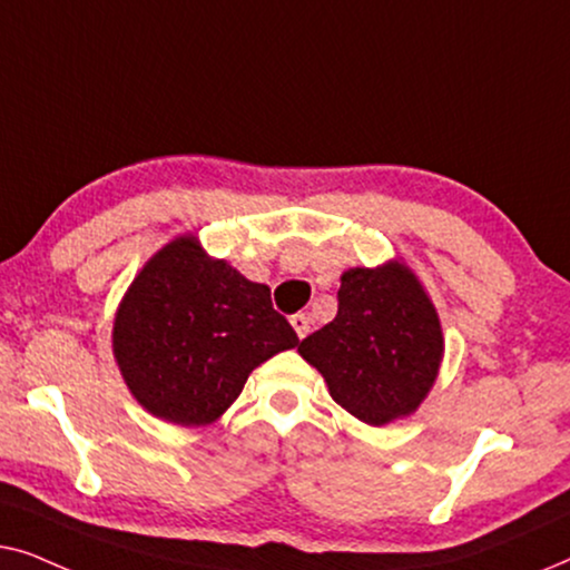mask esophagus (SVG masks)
Segmentation results:
<instances>
[{"label": "esophagus", "mask_w": 570, "mask_h": 570, "mask_svg": "<svg viewBox=\"0 0 570 570\" xmlns=\"http://www.w3.org/2000/svg\"><path fill=\"white\" fill-rule=\"evenodd\" d=\"M291 324H293V330H295V334H298L301 340L306 337L308 330H311V322H308L306 314H293L291 316Z\"/></svg>", "instance_id": "obj_1"}]
</instances>
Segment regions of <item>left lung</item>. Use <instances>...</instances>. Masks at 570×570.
<instances>
[{"label":"left lung","instance_id":"8db88e82","mask_svg":"<svg viewBox=\"0 0 570 570\" xmlns=\"http://www.w3.org/2000/svg\"><path fill=\"white\" fill-rule=\"evenodd\" d=\"M337 316L298 345L332 400L368 425L407 417L431 392L443 334L431 298L402 262L342 275Z\"/></svg>","mask_w":570,"mask_h":570}]
</instances>
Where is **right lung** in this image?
<instances>
[{"label":"right lung","instance_id":"1","mask_svg":"<svg viewBox=\"0 0 570 570\" xmlns=\"http://www.w3.org/2000/svg\"><path fill=\"white\" fill-rule=\"evenodd\" d=\"M298 345L269 287L178 236L139 269L114 318V357L155 417L199 428L236 402L248 373Z\"/></svg>","mask_w":570,"mask_h":570}]
</instances>
